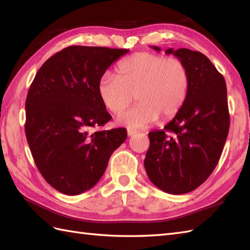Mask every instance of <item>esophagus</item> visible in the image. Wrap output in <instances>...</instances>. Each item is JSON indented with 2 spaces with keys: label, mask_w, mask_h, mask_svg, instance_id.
<instances>
[{
  "label": "esophagus",
  "mask_w": 250,
  "mask_h": 250,
  "mask_svg": "<svg viewBox=\"0 0 250 250\" xmlns=\"http://www.w3.org/2000/svg\"><path fill=\"white\" fill-rule=\"evenodd\" d=\"M137 132L135 131V130H133V129H128V135L129 136H132V135H134V134H136Z\"/></svg>",
  "instance_id": "1"
}]
</instances>
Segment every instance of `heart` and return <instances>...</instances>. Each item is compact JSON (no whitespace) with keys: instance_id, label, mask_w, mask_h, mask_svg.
<instances>
[{"instance_id":"heart-1","label":"heart","mask_w":250,"mask_h":250,"mask_svg":"<svg viewBox=\"0 0 250 250\" xmlns=\"http://www.w3.org/2000/svg\"><path fill=\"white\" fill-rule=\"evenodd\" d=\"M118 76L101 77L98 93L110 113L120 114L133 101V108L121 114L117 122L130 129L153 124L159 116L169 119L182 109L188 98L191 77L187 65L176 58L152 52H137L119 62Z\"/></svg>"}]
</instances>
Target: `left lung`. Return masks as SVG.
Returning a JSON list of instances; mask_svg holds the SVG:
<instances>
[{"mask_svg":"<svg viewBox=\"0 0 250 250\" xmlns=\"http://www.w3.org/2000/svg\"><path fill=\"white\" fill-rule=\"evenodd\" d=\"M166 54L187 65L190 91L173 120L163 130L148 133L150 145L144 166L156 187L184 194L209 177L224 150L230 128L227 86L224 76L202 52L168 48Z\"/></svg>","mask_w":250,"mask_h":250,"instance_id":"obj_1","label":"left lung"}]
</instances>
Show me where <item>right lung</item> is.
Masks as SVG:
<instances>
[{
  "mask_svg": "<svg viewBox=\"0 0 250 250\" xmlns=\"http://www.w3.org/2000/svg\"><path fill=\"white\" fill-rule=\"evenodd\" d=\"M129 49L70 46L50 57L32 82L25 100V136L37 168L52 188L83 193L102 177L108 160L126 139L103 126L111 116L98 84L111 63Z\"/></svg>",
  "mask_w": 250,
  "mask_h": 250,
  "instance_id": "obj_1",
  "label": "right lung"
}]
</instances>
